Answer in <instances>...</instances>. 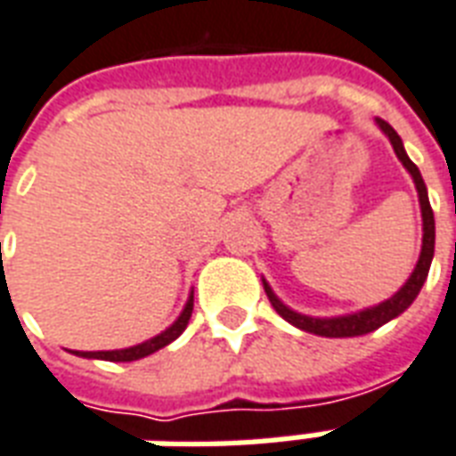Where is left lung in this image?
<instances>
[{
    "label": "left lung",
    "mask_w": 456,
    "mask_h": 456,
    "mask_svg": "<svg viewBox=\"0 0 456 456\" xmlns=\"http://www.w3.org/2000/svg\"><path fill=\"white\" fill-rule=\"evenodd\" d=\"M377 125H379V130H382L387 137H389L391 147L396 151V157L399 161L406 167V171L413 178V183H416L418 191V200H420V215H423V246H420V256H418V263L413 273H411V278L403 282V288L396 292V295H391L389 299H384L379 305L367 306L362 312L355 314H346V316H306V314H299L295 309H289L288 305H282L278 299V295L273 292L271 285L263 280V289H265V295L271 299L273 309L289 322L297 329H302L306 333H314V336H323V338H353V336H365L370 331H377L379 326H384L391 319H396L399 314H403L408 306L413 305V299L418 297L420 288H423V282L428 278V271H430V263H433V254H435V217H433V208H430V200H428V188L426 181L420 176V171L413 161L408 159L406 150H403V142H401V137L396 134V130L391 127L387 120L382 118H377Z\"/></svg>",
    "instance_id": "left-lung-1"
}]
</instances>
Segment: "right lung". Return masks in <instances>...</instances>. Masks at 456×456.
<instances>
[{"mask_svg": "<svg viewBox=\"0 0 456 456\" xmlns=\"http://www.w3.org/2000/svg\"><path fill=\"white\" fill-rule=\"evenodd\" d=\"M191 314H193V292L188 297V302H185L183 312L178 316L176 322L168 326L167 331H161L159 336H154V338L144 340L140 346H133V348H123V350H96V353H84V350H72L74 355L79 357H94V360H108V362H133V360H140V357H147L151 353H157L164 346H168L171 340H176L181 333L185 331V326L191 322Z\"/></svg>", "mask_w": 456, "mask_h": 456, "instance_id": "add662e5", "label": "right lung"}]
</instances>
